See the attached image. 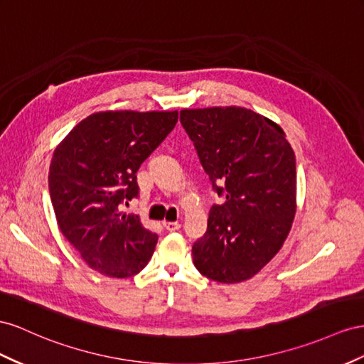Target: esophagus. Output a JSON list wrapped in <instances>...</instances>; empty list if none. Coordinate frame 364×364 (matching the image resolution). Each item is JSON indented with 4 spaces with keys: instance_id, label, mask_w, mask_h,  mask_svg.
I'll list each match as a JSON object with an SVG mask.
<instances>
[{
    "instance_id": "1",
    "label": "esophagus",
    "mask_w": 364,
    "mask_h": 364,
    "mask_svg": "<svg viewBox=\"0 0 364 364\" xmlns=\"http://www.w3.org/2000/svg\"><path fill=\"white\" fill-rule=\"evenodd\" d=\"M164 227L166 231H178L181 228L179 222H164Z\"/></svg>"
}]
</instances>
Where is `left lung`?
Returning a JSON list of instances; mask_svg holds the SVG:
<instances>
[{"label": "left lung", "instance_id": "left-lung-1", "mask_svg": "<svg viewBox=\"0 0 364 364\" xmlns=\"http://www.w3.org/2000/svg\"><path fill=\"white\" fill-rule=\"evenodd\" d=\"M181 122L213 188L225 203L210 210L193 245L194 267L219 283L254 277L287 240L297 211L296 154L282 127L243 107L185 109Z\"/></svg>", "mask_w": 364, "mask_h": 364}]
</instances>
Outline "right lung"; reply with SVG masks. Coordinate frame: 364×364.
Instances as JSON below:
<instances>
[{
  "mask_svg": "<svg viewBox=\"0 0 364 364\" xmlns=\"http://www.w3.org/2000/svg\"><path fill=\"white\" fill-rule=\"evenodd\" d=\"M174 112H97L53 151L48 191L58 227L92 269L124 279L150 262L158 234L121 211L137 196L136 173L174 129Z\"/></svg>",
  "mask_w": 364,
  "mask_h": 364,
  "instance_id": "add662e5",
  "label": "right lung"
}]
</instances>
